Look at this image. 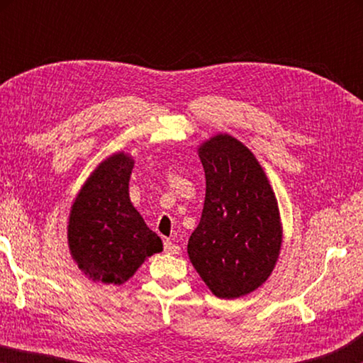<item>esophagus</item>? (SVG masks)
<instances>
[{"mask_svg": "<svg viewBox=\"0 0 363 363\" xmlns=\"http://www.w3.org/2000/svg\"><path fill=\"white\" fill-rule=\"evenodd\" d=\"M163 248H164V253H167V255H179V251H181V248L171 240H164Z\"/></svg>", "mask_w": 363, "mask_h": 363, "instance_id": "1", "label": "esophagus"}]
</instances>
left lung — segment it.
<instances>
[{
  "instance_id": "obj_1",
  "label": "left lung",
  "mask_w": 363,
  "mask_h": 363,
  "mask_svg": "<svg viewBox=\"0 0 363 363\" xmlns=\"http://www.w3.org/2000/svg\"><path fill=\"white\" fill-rule=\"evenodd\" d=\"M199 157L206 194L187 253L214 296L240 298L259 288L279 259L277 199L256 157L229 134L205 140Z\"/></svg>"
}]
</instances>
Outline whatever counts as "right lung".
<instances>
[{
	"instance_id": "add662e5",
	"label": "right lung",
	"mask_w": 363,
	"mask_h": 363,
	"mask_svg": "<svg viewBox=\"0 0 363 363\" xmlns=\"http://www.w3.org/2000/svg\"><path fill=\"white\" fill-rule=\"evenodd\" d=\"M134 160L118 152L97 167L83 184L69 216V248L93 281L121 285L147 257L163 250L130 200Z\"/></svg>"
}]
</instances>
